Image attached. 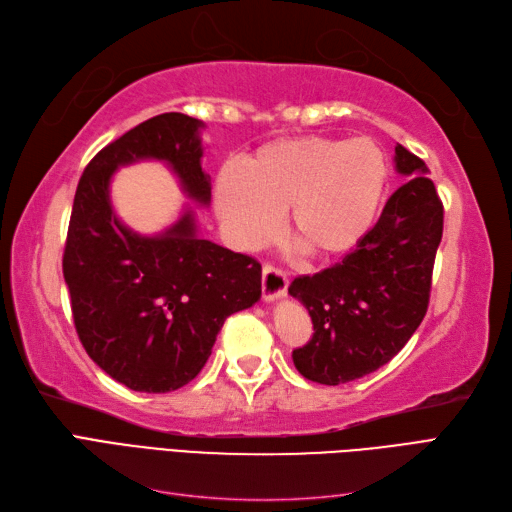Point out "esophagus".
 Wrapping results in <instances>:
<instances>
[{"instance_id":"esophagus-1","label":"esophagus","mask_w":512,"mask_h":512,"mask_svg":"<svg viewBox=\"0 0 512 512\" xmlns=\"http://www.w3.org/2000/svg\"><path fill=\"white\" fill-rule=\"evenodd\" d=\"M288 288V275L286 271L277 269L275 265L262 267V297L267 301H273L277 297H284V292Z\"/></svg>"}]
</instances>
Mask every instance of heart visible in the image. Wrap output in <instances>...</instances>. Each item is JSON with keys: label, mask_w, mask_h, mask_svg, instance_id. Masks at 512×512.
Here are the masks:
<instances>
[{"label": "heart", "mask_w": 512, "mask_h": 512, "mask_svg": "<svg viewBox=\"0 0 512 512\" xmlns=\"http://www.w3.org/2000/svg\"><path fill=\"white\" fill-rule=\"evenodd\" d=\"M222 177L218 209L241 245H260L288 213V235L318 260L348 254L376 220L389 179L382 149L369 138L299 136L260 147Z\"/></svg>", "instance_id": "1"}]
</instances>
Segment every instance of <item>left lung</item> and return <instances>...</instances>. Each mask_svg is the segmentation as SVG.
Instances as JSON below:
<instances>
[{
  "mask_svg": "<svg viewBox=\"0 0 512 512\" xmlns=\"http://www.w3.org/2000/svg\"><path fill=\"white\" fill-rule=\"evenodd\" d=\"M397 188L363 241L342 260L288 286L312 316V339L292 350L294 367L318 384H344L376 371L408 344L423 322L444 205L427 164L395 147Z\"/></svg>",
  "mask_w": 512,
  "mask_h": 512,
  "instance_id": "left-lung-1",
  "label": "left lung"
}]
</instances>
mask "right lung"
<instances>
[{"instance_id":"1","label":"right lung","mask_w":512,"mask_h":512,"mask_svg":"<svg viewBox=\"0 0 512 512\" xmlns=\"http://www.w3.org/2000/svg\"><path fill=\"white\" fill-rule=\"evenodd\" d=\"M198 119L162 113L100 149L76 185L64 277L74 329L108 376L141 393H168L205 367L224 320L260 299L254 256L200 239L185 213L166 235L145 239L121 226L108 200L119 164L166 160L198 203L211 198L200 168Z\"/></svg>"}]
</instances>
